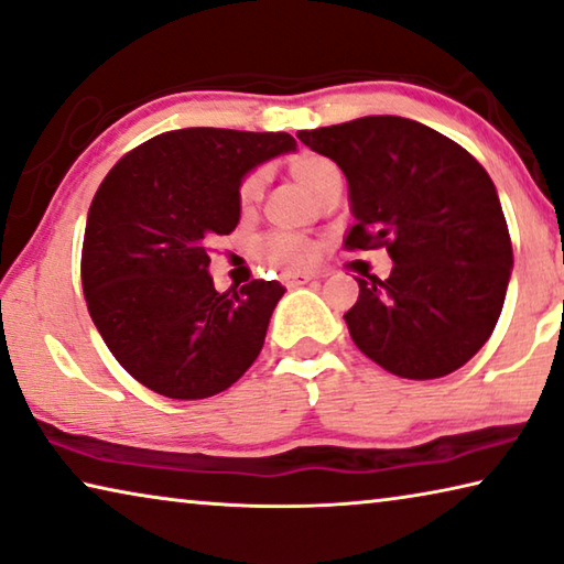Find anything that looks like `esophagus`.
Returning a JSON list of instances; mask_svg holds the SVG:
<instances>
[{
  "mask_svg": "<svg viewBox=\"0 0 564 564\" xmlns=\"http://www.w3.org/2000/svg\"><path fill=\"white\" fill-rule=\"evenodd\" d=\"M281 281L289 285V289H299V285H306L308 281H314V275H308V273H283Z\"/></svg>",
  "mask_w": 564,
  "mask_h": 564,
  "instance_id": "obj_1",
  "label": "esophagus"
}]
</instances>
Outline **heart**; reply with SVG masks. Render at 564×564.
I'll use <instances>...</instances> for the list:
<instances>
[{
    "label": "heart",
    "mask_w": 564,
    "mask_h": 564,
    "mask_svg": "<svg viewBox=\"0 0 564 564\" xmlns=\"http://www.w3.org/2000/svg\"><path fill=\"white\" fill-rule=\"evenodd\" d=\"M289 170H291V175L296 177V181L306 187L311 195H316V191L324 185L326 177L338 173L336 165L321 155L293 158L289 163ZM263 185H265L263 170L261 167L250 170V173L238 185V203L243 205V208L256 205L263 195ZM261 256H263V261H268L273 268H281V271H285V273H296V271H308V268L316 265L318 246L314 243V240L301 238V236L271 234L263 238Z\"/></svg>",
    "instance_id": "1"
}]
</instances>
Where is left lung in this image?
Listing matches in <instances>:
<instances>
[{"label": "left lung", "instance_id": "obj_1", "mask_svg": "<svg viewBox=\"0 0 564 564\" xmlns=\"http://www.w3.org/2000/svg\"><path fill=\"white\" fill-rule=\"evenodd\" d=\"M344 170L356 223L348 250L387 248L389 279L366 275L346 326L401 379H440L487 344L502 314L512 240L497 187L442 132L369 115L296 135Z\"/></svg>", "mask_w": 564, "mask_h": 564}]
</instances>
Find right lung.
<instances>
[{
	"instance_id": "add662e5",
	"label": "right lung",
	"mask_w": 564,
	"mask_h": 564,
	"mask_svg": "<svg viewBox=\"0 0 564 564\" xmlns=\"http://www.w3.org/2000/svg\"><path fill=\"white\" fill-rule=\"evenodd\" d=\"M289 150V132L170 130L97 187L83 243L87 311L122 369L155 394L216 397L261 354L285 289L250 281L218 293L208 240L236 230L243 175Z\"/></svg>"
}]
</instances>
